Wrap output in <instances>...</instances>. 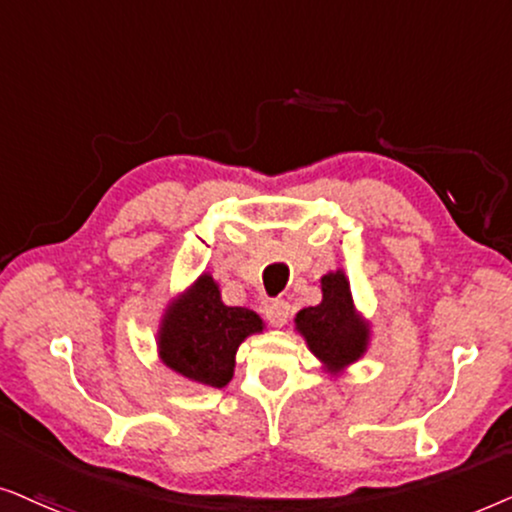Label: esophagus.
<instances>
[{"label": "esophagus", "mask_w": 512, "mask_h": 512, "mask_svg": "<svg viewBox=\"0 0 512 512\" xmlns=\"http://www.w3.org/2000/svg\"><path fill=\"white\" fill-rule=\"evenodd\" d=\"M267 318L274 327H283L290 318V304L285 302V299H274V302L267 306Z\"/></svg>", "instance_id": "1"}]
</instances>
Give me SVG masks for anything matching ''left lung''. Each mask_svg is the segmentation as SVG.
I'll use <instances>...</instances> for the list:
<instances>
[{"mask_svg": "<svg viewBox=\"0 0 512 512\" xmlns=\"http://www.w3.org/2000/svg\"><path fill=\"white\" fill-rule=\"evenodd\" d=\"M323 299L295 316V330L327 374H342L358 363L370 346V323L353 304L351 283L342 269L320 278Z\"/></svg>", "mask_w": 512, "mask_h": 512, "instance_id": "obj_1", "label": "left lung"}]
</instances>
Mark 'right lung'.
<instances>
[{
  "label": "right lung",
  "instance_id": "right-lung-1",
  "mask_svg": "<svg viewBox=\"0 0 512 512\" xmlns=\"http://www.w3.org/2000/svg\"><path fill=\"white\" fill-rule=\"evenodd\" d=\"M262 330L264 320L255 311L224 304L215 278L201 274L170 299L156 332V349L161 363L180 377L224 388L234 377L238 346Z\"/></svg>",
  "mask_w": 512,
  "mask_h": 512
}]
</instances>
